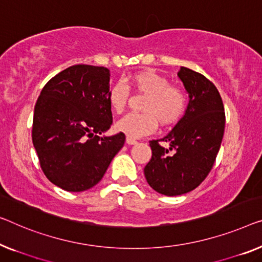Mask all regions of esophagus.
<instances>
[{"label":"esophagus","mask_w":262,"mask_h":262,"mask_svg":"<svg viewBox=\"0 0 262 262\" xmlns=\"http://www.w3.org/2000/svg\"><path fill=\"white\" fill-rule=\"evenodd\" d=\"M126 143L129 144V146H132V144H136V143H138V141H136V140H134V139L127 138V139H126Z\"/></svg>","instance_id":"34e87169"}]
</instances>
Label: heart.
<instances>
[{
  "label": "heart",
  "instance_id": "1",
  "mask_svg": "<svg viewBox=\"0 0 262 262\" xmlns=\"http://www.w3.org/2000/svg\"><path fill=\"white\" fill-rule=\"evenodd\" d=\"M130 85L136 91L146 94L141 114H128L116 123V128L130 139L153 133L159 123L171 126L178 122L186 108V97L180 89L171 87L165 76L154 70H142L129 77ZM129 88L122 81L112 85L108 93V102L116 113H122L126 108Z\"/></svg>",
  "mask_w": 262,
  "mask_h": 262
}]
</instances>
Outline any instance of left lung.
<instances>
[{
    "label": "left lung",
    "instance_id": "obj_1",
    "mask_svg": "<svg viewBox=\"0 0 262 262\" xmlns=\"http://www.w3.org/2000/svg\"><path fill=\"white\" fill-rule=\"evenodd\" d=\"M189 101L182 118L165 138L149 141L151 159L144 177L151 188L178 196L196 188L212 169L225 132V109L212 82L194 70L178 72ZM159 141L168 142L163 148Z\"/></svg>",
    "mask_w": 262,
    "mask_h": 262
}]
</instances>
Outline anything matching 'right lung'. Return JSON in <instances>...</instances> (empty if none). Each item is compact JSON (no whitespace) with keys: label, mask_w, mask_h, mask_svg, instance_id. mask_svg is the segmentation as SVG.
<instances>
[{"label":"right lung","mask_w":262,"mask_h":262,"mask_svg":"<svg viewBox=\"0 0 262 262\" xmlns=\"http://www.w3.org/2000/svg\"><path fill=\"white\" fill-rule=\"evenodd\" d=\"M108 68L75 64L42 89L34 109L33 144L50 182L83 192L99 183L123 147V133L101 136L113 123Z\"/></svg>","instance_id":"add662e5"}]
</instances>
